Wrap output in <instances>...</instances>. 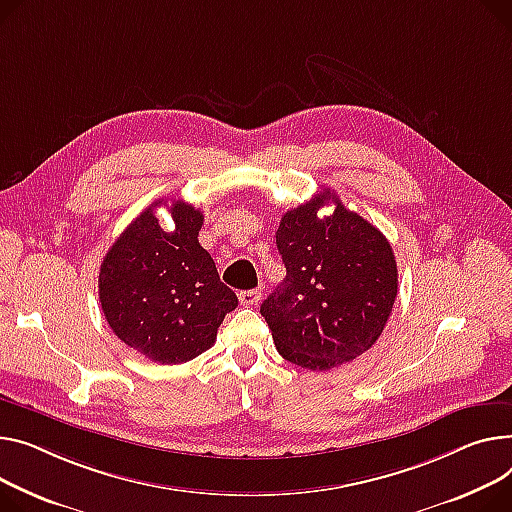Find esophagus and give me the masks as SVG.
Instances as JSON below:
<instances>
[{
	"instance_id": "esophagus-1",
	"label": "esophagus",
	"mask_w": 512,
	"mask_h": 512,
	"mask_svg": "<svg viewBox=\"0 0 512 512\" xmlns=\"http://www.w3.org/2000/svg\"><path fill=\"white\" fill-rule=\"evenodd\" d=\"M238 300L243 306H255L261 300V290H243L238 294Z\"/></svg>"
}]
</instances>
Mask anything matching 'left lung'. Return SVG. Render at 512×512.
Listing matches in <instances>:
<instances>
[{
    "label": "left lung",
    "instance_id": "8db88e82",
    "mask_svg": "<svg viewBox=\"0 0 512 512\" xmlns=\"http://www.w3.org/2000/svg\"><path fill=\"white\" fill-rule=\"evenodd\" d=\"M329 200L334 212H316ZM286 278L263 304L278 352L309 370H329L370 350L397 296V263L383 232L331 189L286 212L276 232Z\"/></svg>",
    "mask_w": 512,
    "mask_h": 512
}]
</instances>
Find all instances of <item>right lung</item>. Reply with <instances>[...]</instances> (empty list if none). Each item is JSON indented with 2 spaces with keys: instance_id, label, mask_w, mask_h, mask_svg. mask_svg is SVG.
<instances>
[{
  "instance_id": "1",
  "label": "right lung",
  "mask_w": 512,
  "mask_h": 512,
  "mask_svg": "<svg viewBox=\"0 0 512 512\" xmlns=\"http://www.w3.org/2000/svg\"><path fill=\"white\" fill-rule=\"evenodd\" d=\"M156 206L162 199L135 218L102 259L98 298L123 344L152 362L181 364L214 346L238 298L197 241L203 214L179 199L168 210L175 228L164 230Z\"/></svg>"
}]
</instances>
